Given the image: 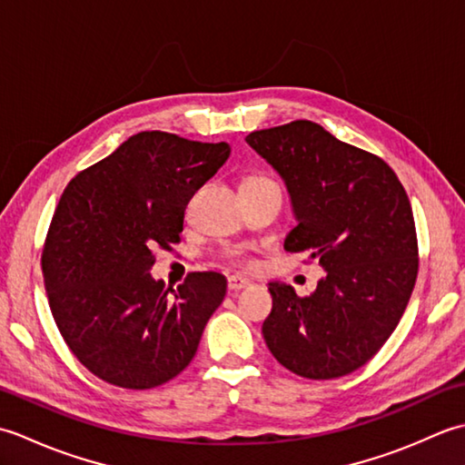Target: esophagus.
Returning a JSON list of instances; mask_svg holds the SVG:
<instances>
[{
    "label": "esophagus",
    "mask_w": 465,
    "mask_h": 465,
    "mask_svg": "<svg viewBox=\"0 0 465 465\" xmlns=\"http://www.w3.org/2000/svg\"><path fill=\"white\" fill-rule=\"evenodd\" d=\"M245 288H250V280L242 278V275H230V278H227V290H230L232 293L245 290Z\"/></svg>",
    "instance_id": "34e87169"
}]
</instances>
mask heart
<instances>
[{
	"instance_id": "heart-1",
	"label": "heart",
	"mask_w": 465,
	"mask_h": 465,
	"mask_svg": "<svg viewBox=\"0 0 465 465\" xmlns=\"http://www.w3.org/2000/svg\"><path fill=\"white\" fill-rule=\"evenodd\" d=\"M268 182H273V180H270V177H265V175H248V177H243V183L242 185H253V183H268ZM248 250L245 248H242V245H235V248H230L225 252V258L230 260L232 263H238V265H252V260H250V255L245 253Z\"/></svg>"
}]
</instances>
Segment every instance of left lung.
I'll return each mask as SVG.
<instances>
[{"mask_svg":"<svg viewBox=\"0 0 465 465\" xmlns=\"http://www.w3.org/2000/svg\"><path fill=\"white\" fill-rule=\"evenodd\" d=\"M278 172L298 225L283 248L325 270L312 295L272 282L263 340L283 368L308 380L368 363L396 330L418 278L408 193L381 157L298 120L245 137Z\"/></svg>","mask_w":465,"mask_h":465,"instance_id":"1","label":"left lung"}]
</instances>
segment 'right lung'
<instances>
[{"label": "right lung", "mask_w": 465, "mask_h": 465, "mask_svg": "<svg viewBox=\"0 0 465 465\" xmlns=\"http://www.w3.org/2000/svg\"><path fill=\"white\" fill-rule=\"evenodd\" d=\"M230 152L225 142L140 132L59 197L42 252L49 308L67 348L100 380L152 390L193 360L227 282L192 272L165 290L150 270L155 248L180 243L187 203Z\"/></svg>", "instance_id": "right-lung-1"}]
</instances>
